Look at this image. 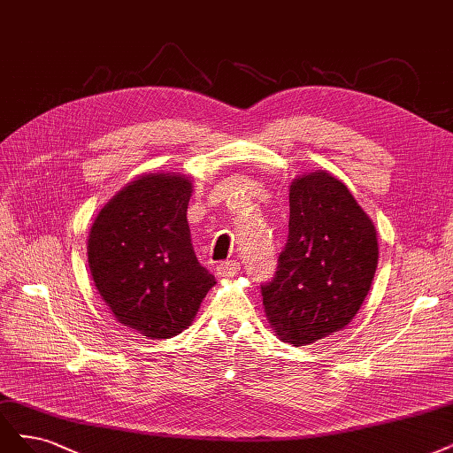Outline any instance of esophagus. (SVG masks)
<instances>
[{
    "instance_id": "esophagus-1",
    "label": "esophagus",
    "mask_w": 453,
    "mask_h": 453,
    "mask_svg": "<svg viewBox=\"0 0 453 453\" xmlns=\"http://www.w3.org/2000/svg\"><path fill=\"white\" fill-rule=\"evenodd\" d=\"M238 272H240V262H236V260L219 262V264H217V268H215L217 277H232V275H236Z\"/></svg>"
}]
</instances>
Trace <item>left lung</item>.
Here are the masks:
<instances>
[{
  "label": "left lung",
  "instance_id": "8db88e82",
  "mask_svg": "<svg viewBox=\"0 0 453 453\" xmlns=\"http://www.w3.org/2000/svg\"><path fill=\"white\" fill-rule=\"evenodd\" d=\"M288 240L262 303L280 341L305 347L360 311L379 264L375 225L335 176L317 170L290 185Z\"/></svg>",
  "mask_w": 453,
  "mask_h": 453
}]
</instances>
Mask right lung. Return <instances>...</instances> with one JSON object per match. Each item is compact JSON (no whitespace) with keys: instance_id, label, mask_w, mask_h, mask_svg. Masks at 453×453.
I'll use <instances>...</instances> for the list:
<instances>
[{"instance_id":"add662e5","label":"right lung","mask_w":453,"mask_h":453,"mask_svg":"<svg viewBox=\"0 0 453 453\" xmlns=\"http://www.w3.org/2000/svg\"><path fill=\"white\" fill-rule=\"evenodd\" d=\"M181 174H146L108 202L91 225L88 262L116 320L148 339L181 334L215 285L191 243Z\"/></svg>"}]
</instances>
